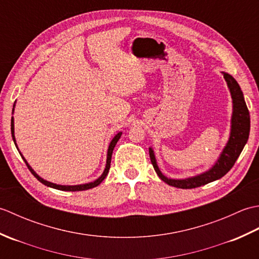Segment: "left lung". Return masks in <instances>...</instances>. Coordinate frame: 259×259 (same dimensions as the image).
Returning <instances> with one entry per match:
<instances>
[{
  "label": "left lung",
  "mask_w": 259,
  "mask_h": 259,
  "mask_svg": "<svg viewBox=\"0 0 259 259\" xmlns=\"http://www.w3.org/2000/svg\"><path fill=\"white\" fill-rule=\"evenodd\" d=\"M223 74L224 79L227 82L230 96H232L233 99L232 125H230V135L227 144L213 166L207 170V171L194 176V177L186 179H171L162 175L157 164L155 151H153L151 147L149 148L150 160L153 168H155V171L159 176V178L169 186L177 187V188L181 189H191L221 179L233 168L240 152L243 151L247 140H248L250 130V117L248 109H247L246 106L243 91H241L237 81L232 75L226 72H223Z\"/></svg>",
  "instance_id": "8db88e82"
}]
</instances>
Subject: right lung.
Returning <instances> with one entry per match:
<instances>
[{
	"label": "right lung",
	"mask_w": 259,
	"mask_h": 259,
	"mask_svg": "<svg viewBox=\"0 0 259 259\" xmlns=\"http://www.w3.org/2000/svg\"><path fill=\"white\" fill-rule=\"evenodd\" d=\"M14 107H15V104H13V110H12L13 112H14ZM11 134H12V139H13V141H14L15 147L18 148V146H16L15 136H14V118H13V117L11 118ZM121 135H122V133H118L117 135L114 136V138L111 140V142H110L109 148H108V153H107V163H106V168H104V170H103L102 175H101L100 177H99L97 180L92 181V183H88V184H83V185H75V186H63V185H57V184L50 183V181H48V180H45V179H43V178H41L40 176H38V175H37V174L34 171V170H33V169L31 168V166H30L29 163H27V161L25 160V158L23 157V155H22L21 152H20V155H21V157H22V158H23L24 162L26 163L27 168L30 169V171L32 172V175L34 176V177H35V178H36L38 181H40V183H42L43 185H46V186H48V187H51V188L58 189V190H63V191H81V190H88V189L95 188V187H97V186L100 185V184L102 183V181H103V179L107 177V175H108V172H109V169H110V163H111V157H112V152H113V149H114L115 145H117L118 140L120 139ZM18 150H19V149H18Z\"/></svg>",
	"instance_id": "add662e5"
}]
</instances>
